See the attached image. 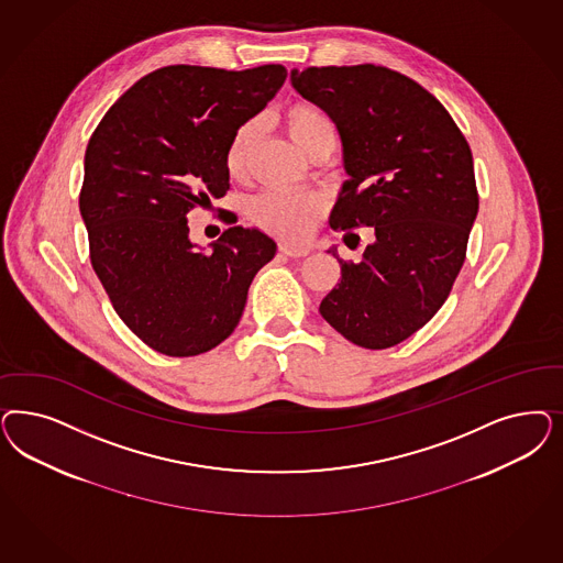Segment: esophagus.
I'll return each mask as SVG.
<instances>
[{"instance_id":"1","label":"esophagus","mask_w":563,"mask_h":563,"mask_svg":"<svg viewBox=\"0 0 563 563\" xmlns=\"http://www.w3.org/2000/svg\"><path fill=\"white\" fill-rule=\"evenodd\" d=\"M279 253L286 254V256H291V258H298V256H307L309 254V249H302V246H294V244H279Z\"/></svg>"}]
</instances>
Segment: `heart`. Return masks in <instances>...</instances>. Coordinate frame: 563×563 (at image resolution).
Here are the masks:
<instances>
[{
  "instance_id": "b5f03b06",
  "label": "heart",
  "mask_w": 563,
  "mask_h": 563,
  "mask_svg": "<svg viewBox=\"0 0 563 563\" xmlns=\"http://www.w3.org/2000/svg\"><path fill=\"white\" fill-rule=\"evenodd\" d=\"M284 122L291 141L309 157L319 151H331L335 132L325 113L307 101H296L284 111ZM256 139V124L246 122L238 128L225 148V169L232 178L246 174L249 159ZM323 213V202L312 195L294 192H265L251 202V218L265 232L284 240H305Z\"/></svg>"
}]
</instances>
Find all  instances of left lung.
I'll list each match as a JSON object with an SVG mask.
<instances>
[{
	"instance_id": "left-lung-1",
	"label": "left lung",
	"mask_w": 563,
	"mask_h": 563,
	"mask_svg": "<svg viewBox=\"0 0 563 563\" xmlns=\"http://www.w3.org/2000/svg\"><path fill=\"white\" fill-rule=\"evenodd\" d=\"M291 87L327 111L344 151L331 228H373L361 263H345L321 314L352 344L383 350L427 325L448 300L478 213L471 146L412 78L383 66L291 70ZM354 246V249H356Z\"/></svg>"
}]
</instances>
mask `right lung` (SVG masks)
Masks as SVG:
<instances>
[{
  "label": "right lung",
  "mask_w": 563,
  "mask_h": 563,
  "mask_svg": "<svg viewBox=\"0 0 563 563\" xmlns=\"http://www.w3.org/2000/svg\"><path fill=\"white\" fill-rule=\"evenodd\" d=\"M286 76L282 64L165 66L134 82L92 132L80 190L92 269L130 331L165 356L221 344L275 256L272 238L242 225L202 253L188 213L228 192L230 139Z\"/></svg>",
  "instance_id": "1"
}]
</instances>
